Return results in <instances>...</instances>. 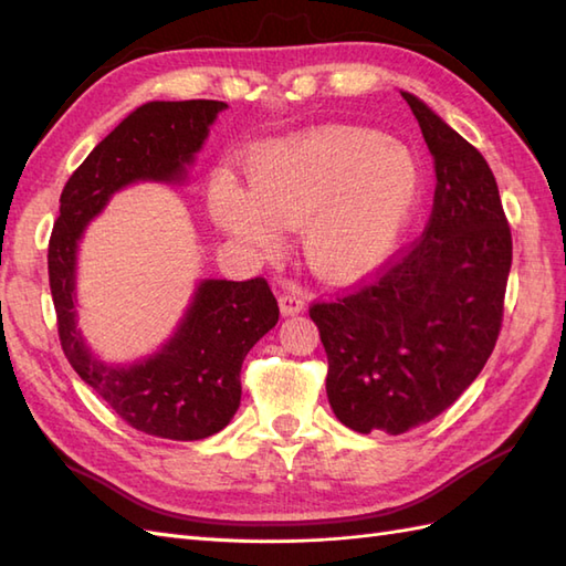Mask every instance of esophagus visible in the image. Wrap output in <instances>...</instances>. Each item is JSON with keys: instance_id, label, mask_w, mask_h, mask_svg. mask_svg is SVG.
Instances as JSON below:
<instances>
[{"instance_id": "34e87169", "label": "esophagus", "mask_w": 566, "mask_h": 566, "mask_svg": "<svg viewBox=\"0 0 566 566\" xmlns=\"http://www.w3.org/2000/svg\"><path fill=\"white\" fill-rule=\"evenodd\" d=\"M280 308L284 316H292V314H298V311L306 308V296L302 292H284L280 294Z\"/></svg>"}]
</instances>
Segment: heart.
<instances>
[{
  "label": "heart",
  "instance_id": "obj_1",
  "mask_svg": "<svg viewBox=\"0 0 566 566\" xmlns=\"http://www.w3.org/2000/svg\"><path fill=\"white\" fill-rule=\"evenodd\" d=\"M418 195V165L401 143L333 128L262 148L248 165V189L219 172L209 207L223 231L258 250L276 248V226H302L311 270L350 282L387 262Z\"/></svg>",
  "mask_w": 566,
  "mask_h": 566
}]
</instances>
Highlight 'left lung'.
Returning <instances> with one entry per match:
<instances>
[{"mask_svg":"<svg viewBox=\"0 0 566 566\" xmlns=\"http://www.w3.org/2000/svg\"><path fill=\"white\" fill-rule=\"evenodd\" d=\"M436 160L420 238L353 290L308 306L328 355L333 413L357 432L401 436L440 416L494 353L513 258L484 155L401 92Z\"/></svg>","mask_w":566,"mask_h":566,"instance_id":"8db88e82","label":"left lung"}]
</instances>
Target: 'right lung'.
<instances>
[{
    "label": "right lung",
    "instance_id": "right-lung-1",
    "mask_svg": "<svg viewBox=\"0 0 566 566\" xmlns=\"http://www.w3.org/2000/svg\"><path fill=\"white\" fill-rule=\"evenodd\" d=\"M223 109L213 99L138 106L67 179L48 243V280L67 363L124 423L155 438L201 440L228 426L240 406L243 359L274 328L280 306L264 276L207 280L158 355L109 367L84 347L75 328V250L84 226L116 189L136 179L182 177Z\"/></svg>",
    "mask_w": 566,
    "mask_h": 566
}]
</instances>
